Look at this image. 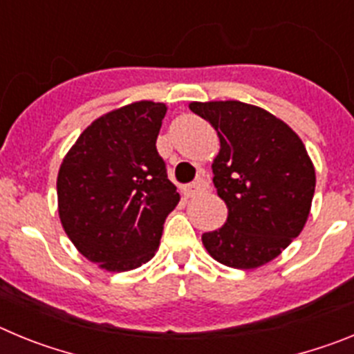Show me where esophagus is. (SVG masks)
<instances>
[{
	"label": "esophagus",
	"mask_w": 354,
	"mask_h": 354,
	"mask_svg": "<svg viewBox=\"0 0 354 354\" xmlns=\"http://www.w3.org/2000/svg\"><path fill=\"white\" fill-rule=\"evenodd\" d=\"M207 187H209V184L205 183L204 179H200V180H196V183H193V184H189V186L184 187V193H186V196H189V198H195V196H198V195H202V193L207 192Z\"/></svg>",
	"instance_id": "esophagus-1"
}]
</instances>
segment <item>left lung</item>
I'll return each mask as SVG.
<instances>
[{
  "label": "left lung",
  "instance_id": "8db88e82",
  "mask_svg": "<svg viewBox=\"0 0 354 354\" xmlns=\"http://www.w3.org/2000/svg\"><path fill=\"white\" fill-rule=\"evenodd\" d=\"M220 138L212 183L227 221L202 236L214 261L253 270L273 261L303 230L315 170L299 136L266 109L239 101L192 102Z\"/></svg>",
  "mask_w": 354,
  "mask_h": 354
}]
</instances>
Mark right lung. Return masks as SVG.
Wrapping results in <instances>:
<instances>
[{"instance_id":"add662e5","label":"right lung","mask_w":354,"mask_h":354,"mask_svg":"<svg viewBox=\"0 0 354 354\" xmlns=\"http://www.w3.org/2000/svg\"><path fill=\"white\" fill-rule=\"evenodd\" d=\"M167 106L140 101L109 111L81 133L56 180L68 239L108 271L145 264L159 248L162 223L179 204L156 149Z\"/></svg>"}]
</instances>
